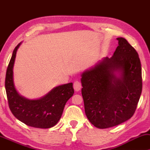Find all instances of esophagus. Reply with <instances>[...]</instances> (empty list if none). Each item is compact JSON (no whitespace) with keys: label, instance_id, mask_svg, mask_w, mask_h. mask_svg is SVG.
<instances>
[{"label":"esophagus","instance_id":"esophagus-1","mask_svg":"<svg viewBox=\"0 0 150 150\" xmlns=\"http://www.w3.org/2000/svg\"><path fill=\"white\" fill-rule=\"evenodd\" d=\"M74 89L76 91H79L81 89V83L79 81H75L74 83Z\"/></svg>","mask_w":150,"mask_h":150}]
</instances>
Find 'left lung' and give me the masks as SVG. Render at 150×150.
Returning <instances> with one entry per match:
<instances>
[{
    "label": "left lung",
    "instance_id": "obj_1",
    "mask_svg": "<svg viewBox=\"0 0 150 150\" xmlns=\"http://www.w3.org/2000/svg\"><path fill=\"white\" fill-rule=\"evenodd\" d=\"M117 40L118 46L110 58L104 57L81 75L85 114L100 129L132 117L142 91L138 53L126 39Z\"/></svg>",
    "mask_w": 150,
    "mask_h": 150
}]
</instances>
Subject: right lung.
<instances>
[{"label": "right lung", "mask_w": 150, "mask_h": 150, "mask_svg": "<svg viewBox=\"0 0 150 150\" xmlns=\"http://www.w3.org/2000/svg\"><path fill=\"white\" fill-rule=\"evenodd\" d=\"M21 44L20 42L14 49L6 72L5 89L10 110L18 120L28 126L52 128L58 123L65 104L73 96V83L57 86L38 99H28L20 95L14 84L13 66Z\"/></svg>", "instance_id": "1"}]
</instances>
